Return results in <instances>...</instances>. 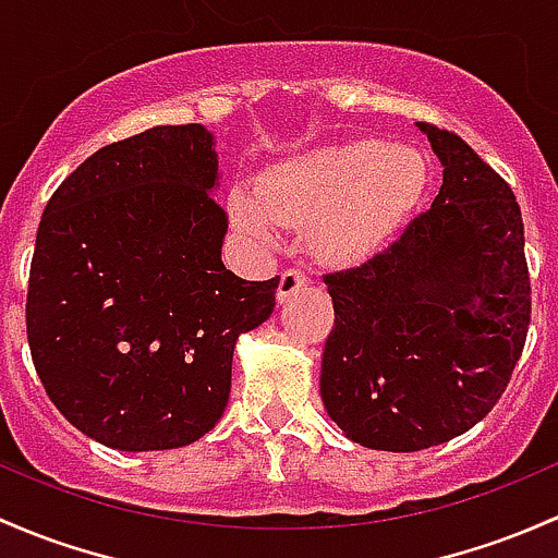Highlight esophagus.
I'll return each mask as SVG.
<instances>
[{
	"label": "esophagus",
	"mask_w": 558,
	"mask_h": 558,
	"mask_svg": "<svg viewBox=\"0 0 558 558\" xmlns=\"http://www.w3.org/2000/svg\"><path fill=\"white\" fill-rule=\"evenodd\" d=\"M307 286V275L302 269H283L280 272V283H278V302H289L296 291H302Z\"/></svg>",
	"instance_id": "1"
}]
</instances>
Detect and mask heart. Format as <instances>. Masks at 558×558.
<instances>
[{"label":"heart","mask_w":558,"mask_h":558,"mask_svg":"<svg viewBox=\"0 0 558 558\" xmlns=\"http://www.w3.org/2000/svg\"><path fill=\"white\" fill-rule=\"evenodd\" d=\"M427 162L414 146L355 138L289 160L256 186L238 192L232 219L256 234L272 225L313 230L320 259L350 267L374 254L417 205Z\"/></svg>","instance_id":"obj_1"}]
</instances>
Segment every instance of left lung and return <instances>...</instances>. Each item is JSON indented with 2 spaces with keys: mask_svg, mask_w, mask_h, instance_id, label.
Listing matches in <instances>:
<instances>
[{
  "mask_svg": "<svg viewBox=\"0 0 558 558\" xmlns=\"http://www.w3.org/2000/svg\"><path fill=\"white\" fill-rule=\"evenodd\" d=\"M444 166L430 210L361 267L326 275L328 417L350 441L420 451L471 430L530 331L524 221L511 186L454 133L417 122Z\"/></svg>",
  "mask_w": 558,
  "mask_h": 558,
  "instance_id": "1",
  "label": "left lung"
}]
</instances>
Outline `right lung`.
Listing matches in <instances>:
<instances>
[{
    "label": "right lung",
    "mask_w": 558,
    "mask_h": 558,
    "mask_svg": "<svg viewBox=\"0 0 558 558\" xmlns=\"http://www.w3.org/2000/svg\"><path fill=\"white\" fill-rule=\"evenodd\" d=\"M214 136L157 125L104 146L52 192L26 296L32 361L58 412L120 451L179 449L225 414L240 333L278 280L221 262Z\"/></svg>",
    "instance_id": "right-lung-1"
}]
</instances>
